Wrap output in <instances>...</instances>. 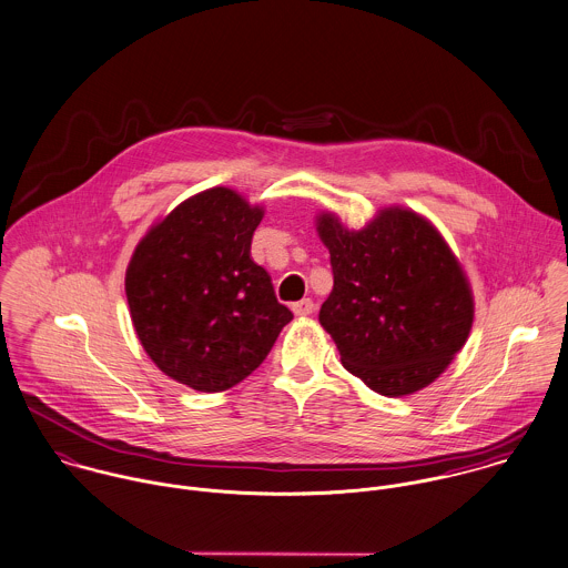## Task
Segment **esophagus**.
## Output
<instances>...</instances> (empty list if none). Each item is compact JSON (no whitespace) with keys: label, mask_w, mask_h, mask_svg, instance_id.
Masks as SVG:
<instances>
[{"label":"esophagus","mask_w":568,"mask_h":568,"mask_svg":"<svg viewBox=\"0 0 568 568\" xmlns=\"http://www.w3.org/2000/svg\"><path fill=\"white\" fill-rule=\"evenodd\" d=\"M292 312H294L296 316H310V314L314 312V301H312V298H303V301H298V303L292 305Z\"/></svg>","instance_id":"1"}]
</instances>
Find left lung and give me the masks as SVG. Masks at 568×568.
I'll use <instances>...</instances> for the list:
<instances>
[{"label": "left lung", "mask_w": 568, "mask_h": 568, "mask_svg": "<svg viewBox=\"0 0 568 568\" xmlns=\"http://www.w3.org/2000/svg\"><path fill=\"white\" fill-rule=\"evenodd\" d=\"M316 230L334 270L318 321L342 366L386 397L433 384L474 321L467 276L439 230L402 206L379 211L359 230L321 213Z\"/></svg>", "instance_id": "1"}]
</instances>
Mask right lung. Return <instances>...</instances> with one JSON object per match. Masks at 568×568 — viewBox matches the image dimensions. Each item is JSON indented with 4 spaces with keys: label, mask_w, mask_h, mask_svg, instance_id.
Returning <instances> with one entry per match:
<instances>
[{
    "label": "right lung",
    "mask_w": 568,
    "mask_h": 568,
    "mask_svg": "<svg viewBox=\"0 0 568 568\" xmlns=\"http://www.w3.org/2000/svg\"><path fill=\"white\" fill-rule=\"evenodd\" d=\"M261 220V206L215 186L182 202L135 245L124 274L131 323L175 382L202 393L232 388L294 318L250 256Z\"/></svg>",
    "instance_id": "add662e5"
}]
</instances>
